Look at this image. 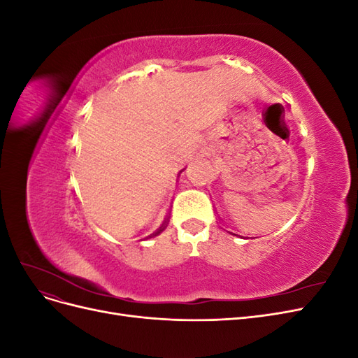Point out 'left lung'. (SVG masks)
<instances>
[{
    "mask_svg": "<svg viewBox=\"0 0 358 358\" xmlns=\"http://www.w3.org/2000/svg\"><path fill=\"white\" fill-rule=\"evenodd\" d=\"M229 233H230V231H229ZM231 234H233V233H231ZM234 236H237V234H234Z\"/></svg>",
    "mask_w": 358,
    "mask_h": 358,
    "instance_id": "left-lung-1",
    "label": "left lung"
}]
</instances>
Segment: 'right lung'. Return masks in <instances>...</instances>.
<instances>
[{"label": "right lung", "instance_id": "right-lung-1", "mask_svg": "<svg viewBox=\"0 0 358 358\" xmlns=\"http://www.w3.org/2000/svg\"><path fill=\"white\" fill-rule=\"evenodd\" d=\"M164 225H166V220H164V222H162V225L159 227V229L158 230H155L152 234H150V236H157V234H159L162 230H164Z\"/></svg>", "mask_w": 358, "mask_h": 358}]
</instances>
